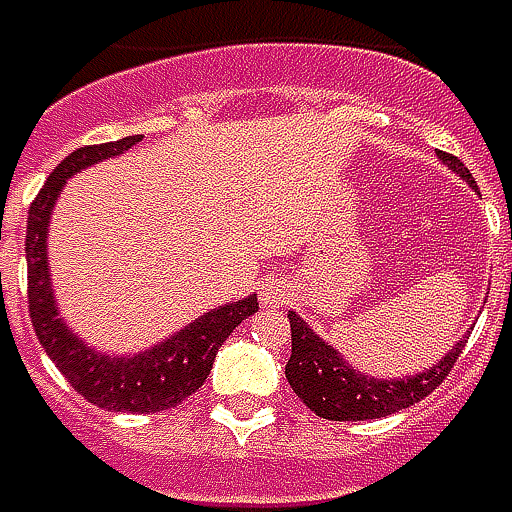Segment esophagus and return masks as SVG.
<instances>
[{"label": "esophagus", "instance_id": "34e87169", "mask_svg": "<svg viewBox=\"0 0 512 512\" xmlns=\"http://www.w3.org/2000/svg\"><path fill=\"white\" fill-rule=\"evenodd\" d=\"M288 285H282V282H265L262 288H259V302L265 305V308H279V305H285L288 302Z\"/></svg>", "mask_w": 512, "mask_h": 512}]
</instances>
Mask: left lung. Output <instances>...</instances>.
I'll use <instances>...</instances> for the list:
<instances>
[{"label":"left lung","instance_id":"1","mask_svg":"<svg viewBox=\"0 0 512 512\" xmlns=\"http://www.w3.org/2000/svg\"><path fill=\"white\" fill-rule=\"evenodd\" d=\"M438 158L444 167L452 169L461 181H467L475 190L470 169L458 158H452L447 152H438ZM288 320H291V360L285 366V377L296 397L314 415L328 418V421H374V418L395 415L400 409H409L412 403L423 400L435 386L444 383V377L455 366L461 348L467 343V337L458 340L438 363H432L429 369L418 374L380 377V374L354 369L343 357V351L328 340H322L296 311L288 314Z\"/></svg>","mask_w":512,"mask_h":512}]
</instances>
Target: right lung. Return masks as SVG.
<instances>
[{
    "mask_svg": "<svg viewBox=\"0 0 512 512\" xmlns=\"http://www.w3.org/2000/svg\"><path fill=\"white\" fill-rule=\"evenodd\" d=\"M138 141L141 135H129L100 146H83L63 158L34 198L25 233L28 308L39 345L80 395L109 412H164L178 406L204 386L218 348L233 334V328L259 311L256 294H247L236 302L210 308L161 343L135 354H109L86 343L77 331H71L65 317H60L48 265V230L57 198L63 195L71 175L129 152Z\"/></svg>",
    "mask_w": 512,
    "mask_h": 512,
    "instance_id": "add662e5",
    "label": "right lung"
}]
</instances>
